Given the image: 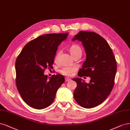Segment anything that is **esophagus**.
Instances as JSON below:
<instances>
[{"instance_id": "esophagus-1", "label": "esophagus", "mask_w": 130, "mask_h": 130, "mask_svg": "<svg viewBox=\"0 0 130 130\" xmlns=\"http://www.w3.org/2000/svg\"><path fill=\"white\" fill-rule=\"evenodd\" d=\"M71 80V79L69 77H66L65 78V81L66 82H69Z\"/></svg>"}]
</instances>
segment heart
Listing matches in <instances>:
<instances>
[{"instance_id": "obj_1", "label": "heart", "mask_w": 130, "mask_h": 130, "mask_svg": "<svg viewBox=\"0 0 130 130\" xmlns=\"http://www.w3.org/2000/svg\"><path fill=\"white\" fill-rule=\"evenodd\" d=\"M69 50L71 54V55H72L74 58L77 56H81L82 54V48H80V47H79L78 45H77V44H73V45H71L69 47ZM60 52L57 54V55L55 57V60H57L58 59V58H59L60 55ZM76 70V68H75V67H63V68H62L60 70V72L63 75L68 76H71L72 75V74L74 73Z\"/></svg>"}]
</instances>
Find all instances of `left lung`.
<instances>
[{
  "label": "left lung",
  "mask_w": 130,
  "mask_h": 130,
  "mask_svg": "<svg viewBox=\"0 0 130 130\" xmlns=\"http://www.w3.org/2000/svg\"><path fill=\"white\" fill-rule=\"evenodd\" d=\"M76 40L82 42L87 54L78 76L91 79L87 83L82 78H73L77 83L74 96L80 106L90 109L102 104L110 95L114 86L117 62L109 44L99 34L79 31L73 41Z\"/></svg>",
  "instance_id": "obj_1"
}]
</instances>
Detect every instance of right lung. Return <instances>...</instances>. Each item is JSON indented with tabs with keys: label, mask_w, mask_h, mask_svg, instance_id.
<instances>
[{
	"label": "right lung",
	"mask_w": 130,
	"mask_h": 130,
	"mask_svg": "<svg viewBox=\"0 0 130 130\" xmlns=\"http://www.w3.org/2000/svg\"><path fill=\"white\" fill-rule=\"evenodd\" d=\"M68 33L44 34L26 44L15 61L16 85L22 100L33 108L41 110L50 106L57 90L64 82L62 75L48 78L44 75L54 62L57 47Z\"/></svg>",
	"instance_id": "1"
}]
</instances>
